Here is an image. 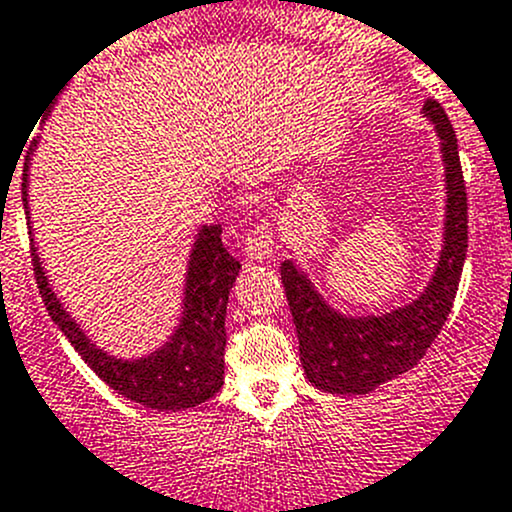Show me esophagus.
I'll return each instance as SVG.
<instances>
[{"label": "esophagus", "instance_id": "esophagus-1", "mask_svg": "<svg viewBox=\"0 0 512 512\" xmlns=\"http://www.w3.org/2000/svg\"><path fill=\"white\" fill-rule=\"evenodd\" d=\"M245 255L252 262H265L275 255V230L270 223H257L255 230L245 235Z\"/></svg>", "mask_w": 512, "mask_h": 512}]
</instances>
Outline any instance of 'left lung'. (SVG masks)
Wrapping results in <instances>:
<instances>
[{
	"label": "left lung",
	"mask_w": 512,
	"mask_h": 512,
	"mask_svg": "<svg viewBox=\"0 0 512 512\" xmlns=\"http://www.w3.org/2000/svg\"><path fill=\"white\" fill-rule=\"evenodd\" d=\"M423 118L438 136L443 160V242L431 280L411 302L379 314H347L329 304L309 272L282 262V285L299 337V361L314 389L359 396L414 369L441 332L456 299L468 252V203L458 141L446 111L426 101Z\"/></svg>",
	"instance_id": "8db88e82"
}]
</instances>
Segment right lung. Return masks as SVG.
<instances>
[{
	"label": "right lung",
	"instance_id": "1",
	"mask_svg": "<svg viewBox=\"0 0 512 512\" xmlns=\"http://www.w3.org/2000/svg\"><path fill=\"white\" fill-rule=\"evenodd\" d=\"M71 81V79H69ZM49 98L51 106L44 108V116H51V108L59 101L58 91ZM41 136H36L24 160L22 200L24 213L29 220V235L34 242L32 218H29V168L39 146ZM34 275L39 282L41 299H44L49 317L61 329L71 347L81 354V359L121 396L133 404L156 411H185L205 404L223 389L225 376V312L230 289L240 275V260L227 252L223 245V227L200 225L188 252V265L183 277V297H180L178 322L170 329L160 347L141 356H116L98 347L94 339L84 332L76 317L59 299L51 287L49 275L44 270V260L39 257V247L32 245Z\"/></svg>",
	"mask_w": 512,
	"mask_h": 512
}]
</instances>
